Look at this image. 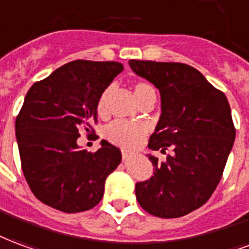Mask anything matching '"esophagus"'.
I'll return each instance as SVG.
<instances>
[{"label":"esophagus","instance_id":"34e87169","mask_svg":"<svg viewBox=\"0 0 249 249\" xmlns=\"http://www.w3.org/2000/svg\"><path fill=\"white\" fill-rule=\"evenodd\" d=\"M122 158H123V160H127V159L130 158V152L126 151V150H123V151H122Z\"/></svg>","mask_w":249,"mask_h":249}]
</instances>
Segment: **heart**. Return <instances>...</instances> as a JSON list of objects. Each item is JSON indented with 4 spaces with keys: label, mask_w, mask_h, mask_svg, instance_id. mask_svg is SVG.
<instances>
[{
    "label": "heart",
    "mask_w": 249,
    "mask_h": 249,
    "mask_svg": "<svg viewBox=\"0 0 249 249\" xmlns=\"http://www.w3.org/2000/svg\"><path fill=\"white\" fill-rule=\"evenodd\" d=\"M110 89L103 90L99 95L97 102V111L99 115H103L107 110V98H108ZM134 95L137 98L138 103L143 99L155 95V89L148 82L138 81L134 85ZM147 128L141 123H130L124 121H115L108 124L106 128V138L114 144L122 146L124 148H135L146 137Z\"/></svg>",
    "instance_id": "heart-1"
}]
</instances>
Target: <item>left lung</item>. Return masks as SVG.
I'll return each mask as SVG.
<instances>
[{
  "label": "left lung",
  "instance_id": "1",
  "mask_svg": "<svg viewBox=\"0 0 249 249\" xmlns=\"http://www.w3.org/2000/svg\"><path fill=\"white\" fill-rule=\"evenodd\" d=\"M128 63L162 97V115L148 147L172 150L166 162L148 157L155 171L150 180L137 183V200L154 216H184L211 197L223 177L236 135L230 103L224 92L186 63Z\"/></svg>",
  "mask_w": 249,
  "mask_h": 249
}]
</instances>
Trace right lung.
<instances>
[{
  "label": "right lung",
  "instance_id": "add662e5",
  "mask_svg": "<svg viewBox=\"0 0 249 249\" xmlns=\"http://www.w3.org/2000/svg\"><path fill=\"white\" fill-rule=\"evenodd\" d=\"M122 70L115 61L77 59L30 87L16 118V137L25 179L43 204L75 213L102 200L122 152L107 141L87 152L77 139L81 131L95 135L98 98Z\"/></svg>",
  "mask_w": 249,
  "mask_h": 249
}]
</instances>
